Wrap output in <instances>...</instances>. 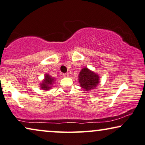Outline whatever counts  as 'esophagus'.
Masks as SVG:
<instances>
[{
	"label": "esophagus",
	"mask_w": 145,
	"mask_h": 145,
	"mask_svg": "<svg viewBox=\"0 0 145 145\" xmlns=\"http://www.w3.org/2000/svg\"><path fill=\"white\" fill-rule=\"evenodd\" d=\"M63 76H64V77H69V73H63Z\"/></svg>",
	"instance_id": "esophagus-1"
}]
</instances>
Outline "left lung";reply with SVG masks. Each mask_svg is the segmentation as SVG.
I'll use <instances>...</instances> for the list:
<instances>
[{"label": "left lung", "mask_w": 145, "mask_h": 145, "mask_svg": "<svg viewBox=\"0 0 145 145\" xmlns=\"http://www.w3.org/2000/svg\"><path fill=\"white\" fill-rule=\"evenodd\" d=\"M79 82L81 87L86 91L91 90L99 83V77L97 74L84 68L79 75Z\"/></svg>", "instance_id": "1"}]
</instances>
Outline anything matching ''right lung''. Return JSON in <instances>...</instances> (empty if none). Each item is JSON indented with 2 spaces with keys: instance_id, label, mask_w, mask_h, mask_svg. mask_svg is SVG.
I'll return each mask as SVG.
<instances>
[{
  "instance_id": "add662e5",
  "label": "right lung",
  "mask_w": 145,
  "mask_h": 145,
  "mask_svg": "<svg viewBox=\"0 0 145 145\" xmlns=\"http://www.w3.org/2000/svg\"><path fill=\"white\" fill-rule=\"evenodd\" d=\"M54 79L51 76H50L49 75L46 74L45 75V78H44V81H42V83L40 85V87L43 89V90H48L51 88V85H52V83H54Z\"/></svg>"
}]
</instances>
